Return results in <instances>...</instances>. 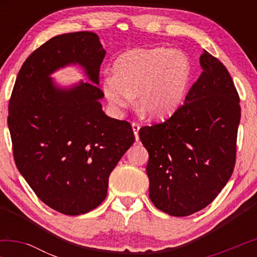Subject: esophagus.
<instances>
[{"label": "esophagus", "instance_id": "34e87169", "mask_svg": "<svg viewBox=\"0 0 257 257\" xmlns=\"http://www.w3.org/2000/svg\"><path fill=\"white\" fill-rule=\"evenodd\" d=\"M139 128H140V125L138 124V122H132V130H133V133H135V137H136V140L138 142L139 140Z\"/></svg>", "mask_w": 257, "mask_h": 257}]
</instances>
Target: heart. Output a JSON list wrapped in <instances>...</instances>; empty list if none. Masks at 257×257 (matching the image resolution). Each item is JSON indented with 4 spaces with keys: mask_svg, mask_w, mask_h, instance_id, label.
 Masks as SVG:
<instances>
[{
    "mask_svg": "<svg viewBox=\"0 0 257 257\" xmlns=\"http://www.w3.org/2000/svg\"><path fill=\"white\" fill-rule=\"evenodd\" d=\"M113 76L101 89L112 110L121 112L137 97V106L152 119L171 117L184 103L192 82L193 66L177 49H137L119 56Z\"/></svg>",
    "mask_w": 257,
    "mask_h": 257,
    "instance_id": "1",
    "label": "heart"
}]
</instances>
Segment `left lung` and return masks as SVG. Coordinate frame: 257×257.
<instances>
[{
	"label": "left lung",
	"mask_w": 257,
	"mask_h": 257,
	"mask_svg": "<svg viewBox=\"0 0 257 257\" xmlns=\"http://www.w3.org/2000/svg\"><path fill=\"white\" fill-rule=\"evenodd\" d=\"M200 64L202 72L184 105L166 121L139 131L150 154V199L172 216H188L208 206L235 166L238 93L219 59L205 51Z\"/></svg>",
	"instance_id": "left-lung-1"
}]
</instances>
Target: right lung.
<instances>
[{
    "mask_svg": "<svg viewBox=\"0 0 257 257\" xmlns=\"http://www.w3.org/2000/svg\"><path fill=\"white\" fill-rule=\"evenodd\" d=\"M105 54L90 31L52 37L23 63L10 97L16 166L38 198L65 215L85 214L104 201L111 172L135 143L130 122L101 108ZM69 65L82 66L89 82L58 87L50 76Z\"/></svg>",
    "mask_w": 257,
    "mask_h": 257,
    "instance_id": "obj_1",
    "label": "right lung"
}]
</instances>
